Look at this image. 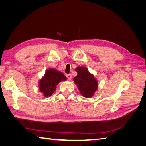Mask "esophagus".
I'll list each match as a JSON object with an SVG mask.
<instances>
[{
  "label": "esophagus",
  "mask_w": 146,
  "mask_h": 146,
  "mask_svg": "<svg viewBox=\"0 0 146 146\" xmlns=\"http://www.w3.org/2000/svg\"><path fill=\"white\" fill-rule=\"evenodd\" d=\"M66 77H67V78H68V79L69 80H71V79H72V76L70 74H67L66 75Z\"/></svg>",
  "instance_id": "esophagus-1"
}]
</instances>
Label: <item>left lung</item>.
Returning <instances> with one entry per match:
<instances>
[{
	"mask_svg": "<svg viewBox=\"0 0 146 146\" xmlns=\"http://www.w3.org/2000/svg\"><path fill=\"white\" fill-rule=\"evenodd\" d=\"M76 71L77 72V76L73 80L80 94L85 98H91L98 90V80L86 68L78 66L76 69Z\"/></svg>",
	"mask_w": 146,
	"mask_h": 146,
	"instance_id": "8db88e82",
	"label": "left lung"
}]
</instances>
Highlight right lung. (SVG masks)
Listing matches in <instances>:
<instances>
[{"label":"right lung","instance_id":"add662e5","mask_svg":"<svg viewBox=\"0 0 146 146\" xmlns=\"http://www.w3.org/2000/svg\"><path fill=\"white\" fill-rule=\"evenodd\" d=\"M66 80L67 77L59 70L53 68L47 69L45 74L39 82V90L44 96L47 98L54 93L56 86L60 82Z\"/></svg>","mask_w":146,"mask_h":146}]
</instances>
